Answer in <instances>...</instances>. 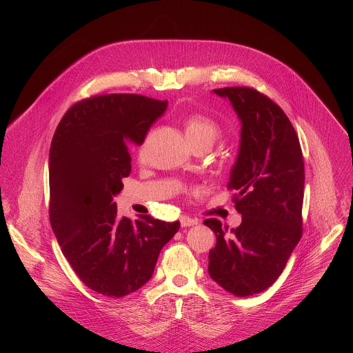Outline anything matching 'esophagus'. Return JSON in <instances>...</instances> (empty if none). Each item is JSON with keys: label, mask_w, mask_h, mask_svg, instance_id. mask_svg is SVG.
<instances>
[{"label": "esophagus", "mask_w": 353, "mask_h": 353, "mask_svg": "<svg viewBox=\"0 0 353 353\" xmlns=\"http://www.w3.org/2000/svg\"><path fill=\"white\" fill-rule=\"evenodd\" d=\"M179 221H181L182 227H192V225L199 224L197 219H193V217H189V216H181Z\"/></svg>", "instance_id": "34e87169"}]
</instances>
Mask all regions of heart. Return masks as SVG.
I'll return each mask as SVG.
<instances>
[{
	"label": "heart",
	"mask_w": 353,
	"mask_h": 353,
	"mask_svg": "<svg viewBox=\"0 0 353 353\" xmlns=\"http://www.w3.org/2000/svg\"><path fill=\"white\" fill-rule=\"evenodd\" d=\"M183 128L192 145L200 143L212 145L221 134L220 123L202 112H192L186 115L183 119Z\"/></svg>",
	"instance_id": "heart-1"
}]
</instances>
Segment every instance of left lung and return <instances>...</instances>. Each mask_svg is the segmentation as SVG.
<instances>
[{
  "mask_svg": "<svg viewBox=\"0 0 353 353\" xmlns=\"http://www.w3.org/2000/svg\"><path fill=\"white\" fill-rule=\"evenodd\" d=\"M241 122V147L227 188L236 190L242 223L228 231L217 219L203 221L216 234L209 276L235 296L269 288L284 270L303 232L304 163L298 134L272 99L249 87L217 88Z\"/></svg>",
  "mask_w": 353,
  "mask_h": 353,
  "instance_id": "8db88e82",
  "label": "left lung"
}]
</instances>
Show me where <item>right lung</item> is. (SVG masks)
Segmentation results:
<instances>
[{
    "label": "right lung",
    "instance_id": "1",
    "mask_svg": "<svg viewBox=\"0 0 353 353\" xmlns=\"http://www.w3.org/2000/svg\"><path fill=\"white\" fill-rule=\"evenodd\" d=\"M167 104L136 94L91 97L65 112L51 141V228L79 279L104 296L141 288L181 227L151 216L118 219L112 201L132 171L128 144L144 143Z\"/></svg>",
    "mask_w": 353,
    "mask_h": 353
}]
</instances>
